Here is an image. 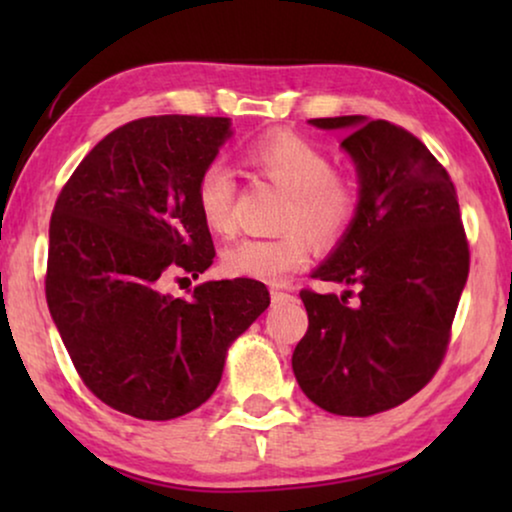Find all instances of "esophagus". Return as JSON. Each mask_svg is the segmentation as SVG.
<instances>
[{
  "label": "esophagus",
  "instance_id": "1",
  "mask_svg": "<svg viewBox=\"0 0 512 512\" xmlns=\"http://www.w3.org/2000/svg\"><path fill=\"white\" fill-rule=\"evenodd\" d=\"M270 298H272V305H284V303H291L293 300V296L291 293H286V291H279V289H272L270 291Z\"/></svg>",
  "mask_w": 512,
  "mask_h": 512
}]
</instances>
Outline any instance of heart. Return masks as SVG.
<instances>
[{"mask_svg": "<svg viewBox=\"0 0 512 512\" xmlns=\"http://www.w3.org/2000/svg\"><path fill=\"white\" fill-rule=\"evenodd\" d=\"M242 163L289 193L277 237H244L223 251V268L233 277L282 284L312 261V240L335 247L354 226L361 209V181L333 167L319 144L291 132H272L242 151ZM195 207L209 233H235V181L226 165L209 163L193 188Z\"/></svg>", "mask_w": 512, "mask_h": 512, "instance_id": "b5f03b06", "label": "heart"}]
</instances>
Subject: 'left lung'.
<instances>
[{"label":"left lung","mask_w":512,"mask_h":512,"mask_svg":"<svg viewBox=\"0 0 512 512\" xmlns=\"http://www.w3.org/2000/svg\"><path fill=\"white\" fill-rule=\"evenodd\" d=\"M347 128L361 209L340 247L314 272L352 284L347 296L300 291L305 338L293 352L300 389L321 410L370 417L424 389L450 345L471 251L450 174L401 125L363 116L312 118Z\"/></svg>","instance_id":"left-lung-1"}]
</instances>
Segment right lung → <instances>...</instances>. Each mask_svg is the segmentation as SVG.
Listing matches in <instances>:
<instances>
[{"label": "right lung", "instance_id": "obj_1", "mask_svg": "<svg viewBox=\"0 0 512 512\" xmlns=\"http://www.w3.org/2000/svg\"><path fill=\"white\" fill-rule=\"evenodd\" d=\"M228 135L223 116L137 118L97 142L55 200L48 310L83 384L123 415L165 422L205 403L228 345L270 305L247 277L160 293L172 272L214 263L193 188Z\"/></svg>", "mask_w": 512, "mask_h": 512}]
</instances>
